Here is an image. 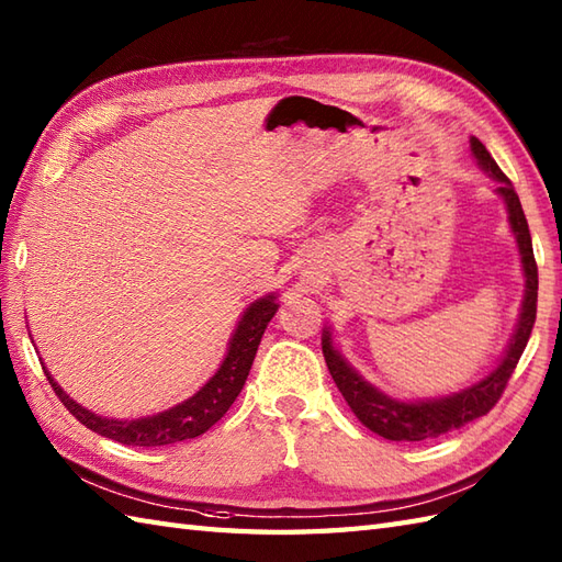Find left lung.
Returning <instances> with one entry per match:
<instances>
[{
	"label": "left lung",
	"mask_w": 562,
	"mask_h": 562,
	"mask_svg": "<svg viewBox=\"0 0 562 562\" xmlns=\"http://www.w3.org/2000/svg\"><path fill=\"white\" fill-rule=\"evenodd\" d=\"M469 148L476 165L495 181V193L501 195L507 211V222H510V232L515 234L521 276H525V296H521L517 325L513 330L510 342H507L503 357L498 363L476 383L467 385L458 393L440 395V397H426V400H397L393 395L383 393L381 387L369 383L351 363L342 357V351L333 342L330 325L323 328V357L328 363V371L333 375L335 385L340 387L345 402L349 409L357 414V419L371 428L385 440H402V442H416V440H430L438 438L448 430L462 428L469 422L479 419L493 409V404L501 400L503 390L510 381V375L517 367V361L525 351L529 335L537 321V294H539V270L537 260H533L531 249V234L525 211H521L519 195L515 193L513 181L507 179L501 167L495 165L491 153L486 150L484 143L476 136L469 138Z\"/></svg>",
	"instance_id": "left-lung-1"
}]
</instances>
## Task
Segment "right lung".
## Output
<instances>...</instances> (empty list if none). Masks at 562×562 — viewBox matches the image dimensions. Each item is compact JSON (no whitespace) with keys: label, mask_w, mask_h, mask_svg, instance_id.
<instances>
[{"label":"right lung","mask_w":562,"mask_h":562,"mask_svg":"<svg viewBox=\"0 0 562 562\" xmlns=\"http://www.w3.org/2000/svg\"><path fill=\"white\" fill-rule=\"evenodd\" d=\"M278 308V292H270L251 302L241 313L237 328H234L229 337L225 359H222L217 371L207 378L189 400L158 414L138 416V419H110V416H100L95 412H90L88 407H81V404L71 400L67 395V390L52 378L45 361L41 363L49 385L55 387L57 397L64 402V407H67L86 428L95 430L98 436L122 442V446H169V442H181L205 434L207 428L225 416V412L232 407V402L241 393L246 378H249L260 337H263L268 323L276 316Z\"/></svg>","instance_id":"obj_1"}]
</instances>
